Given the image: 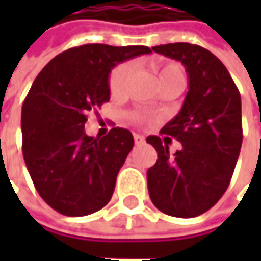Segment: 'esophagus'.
Instances as JSON below:
<instances>
[{
	"label": "esophagus",
	"instance_id": "obj_1",
	"mask_svg": "<svg viewBox=\"0 0 261 261\" xmlns=\"http://www.w3.org/2000/svg\"><path fill=\"white\" fill-rule=\"evenodd\" d=\"M134 142H136L137 145H140V143H143V142H145V137H143V136H140V134H134Z\"/></svg>",
	"mask_w": 261,
	"mask_h": 261
}]
</instances>
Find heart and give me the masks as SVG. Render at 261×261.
<instances>
[{"label": "heart", "instance_id": "obj_1", "mask_svg": "<svg viewBox=\"0 0 261 261\" xmlns=\"http://www.w3.org/2000/svg\"><path fill=\"white\" fill-rule=\"evenodd\" d=\"M154 71L157 74L159 83L163 84L166 81H172V80H180L184 81V74L182 69L177 63H169V62H154ZM131 75V65H121L118 66L112 75H110V92L113 95H121L127 86V81ZM140 119V118H137Z\"/></svg>", "mask_w": 261, "mask_h": 261}]
</instances>
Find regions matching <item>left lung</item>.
<instances>
[{
  "label": "left lung",
  "mask_w": 261,
  "mask_h": 261,
  "mask_svg": "<svg viewBox=\"0 0 261 261\" xmlns=\"http://www.w3.org/2000/svg\"><path fill=\"white\" fill-rule=\"evenodd\" d=\"M152 51L181 62L189 90L178 115L162 128L182 149L171 156V137H146L157 151L146 172L149 198L169 216L195 218L210 210L231 181L243 139L240 93L224 63L199 45L178 42Z\"/></svg>",
  "instance_id": "8db88e82"
}]
</instances>
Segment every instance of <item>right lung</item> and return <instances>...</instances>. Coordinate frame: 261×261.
Listing matches in <instances>:
<instances>
[{
  "label": "right lung",
  "instance_id": "add662e5",
  "mask_svg": "<svg viewBox=\"0 0 261 261\" xmlns=\"http://www.w3.org/2000/svg\"><path fill=\"white\" fill-rule=\"evenodd\" d=\"M148 46L87 43L56 56L36 77L21 113L27 169L42 199L65 216H86L112 198L134 145L131 131L84 133L87 113L110 99L112 69Z\"/></svg>",
  "mask_w": 261,
  "mask_h": 261
}]
</instances>
